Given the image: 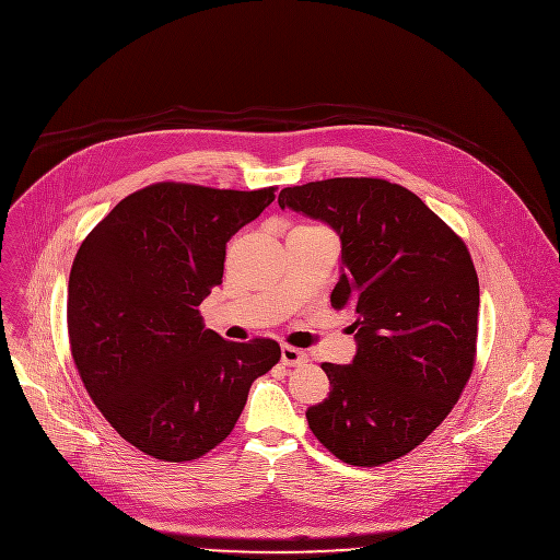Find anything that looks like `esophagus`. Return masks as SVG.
Listing matches in <instances>:
<instances>
[{
  "label": "esophagus",
  "mask_w": 560,
  "mask_h": 560,
  "mask_svg": "<svg viewBox=\"0 0 560 560\" xmlns=\"http://www.w3.org/2000/svg\"><path fill=\"white\" fill-rule=\"evenodd\" d=\"M280 353H282V364L284 366H298V364H304L306 362V353L295 349V347H289V345H282L280 347Z\"/></svg>",
  "instance_id": "1"
}]
</instances>
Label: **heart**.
I'll return each instance as SVG.
<instances>
[{"label": "heart", "mask_w": 560, "mask_h": 560, "mask_svg": "<svg viewBox=\"0 0 560 560\" xmlns=\"http://www.w3.org/2000/svg\"><path fill=\"white\" fill-rule=\"evenodd\" d=\"M304 228H308V225H304Z\"/></svg>", "instance_id": "b5f03b06"}]
</instances>
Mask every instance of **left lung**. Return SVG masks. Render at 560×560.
<instances>
[{"label":"left lung","instance_id":"1","mask_svg":"<svg viewBox=\"0 0 560 560\" xmlns=\"http://www.w3.org/2000/svg\"><path fill=\"white\" fill-rule=\"evenodd\" d=\"M278 205L340 234L332 308H351L353 364H322L330 393L306 410L328 453L382 466L415 451L451 415L477 360L479 278L462 236L410 189L384 178L284 187Z\"/></svg>","mask_w":560,"mask_h":560}]
</instances>
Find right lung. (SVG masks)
<instances>
[{"instance_id":"add662e5","label":"right lung","mask_w":560,"mask_h":560,"mask_svg":"<svg viewBox=\"0 0 560 560\" xmlns=\"http://www.w3.org/2000/svg\"><path fill=\"white\" fill-rule=\"evenodd\" d=\"M276 189L154 183L126 196L74 256V366L109 425L154 459L183 464L213 451L234 430L254 380L280 362L276 340L228 342L198 311L222 284L228 243Z\"/></svg>"}]
</instances>
